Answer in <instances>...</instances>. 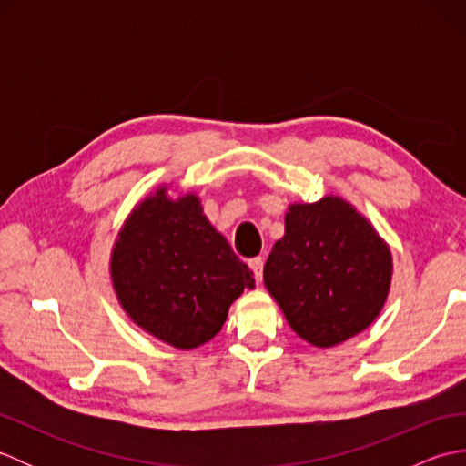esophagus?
Returning a JSON list of instances; mask_svg holds the SVG:
<instances>
[{
	"label": "esophagus",
	"instance_id": "1",
	"mask_svg": "<svg viewBox=\"0 0 466 466\" xmlns=\"http://www.w3.org/2000/svg\"><path fill=\"white\" fill-rule=\"evenodd\" d=\"M248 266H250V270H252V274H254L256 282H260V280H262V266H264L262 256H256V258H250V260H248Z\"/></svg>",
	"mask_w": 466,
	"mask_h": 466
}]
</instances>
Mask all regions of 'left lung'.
<instances>
[{"instance_id":"left-lung-1","label":"left lung","mask_w":466,"mask_h":466,"mask_svg":"<svg viewBox=\"0 0 466 466\" xmlns=\"http://www.w3.org/2000/svg\"><path fill=\"white\" fill-rule=\"evenodd\" d=\"M284 226L264 264V282L292 330L320 349L364 330L389 294V246L334 196L290 206Z\"/></svg>"}]
</instances>
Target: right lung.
Here are the masks:
<instances>
[{
  "label": "right lung",
  "mask_w": 466,
  "mask_h": 466,
  "mask_svg": "<svg viewBox=\"0 0 466 466\" xmlns=\"http://www.w3.org/2000/svg\"><path fill=\"white\" fill-rule=\"evenodd\" d=\"M112 280L130 319L182 350L214 339L230 304L254 286L198 198L172 202L164 190L127 218L112 252Z\"/></svg>",
  "instance_id": "add662e5"
}]
</instances>
